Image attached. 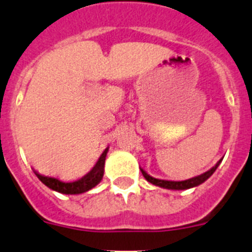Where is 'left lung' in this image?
<instances>
[{
    "label": "left lung",
    "instance_id": "left-lung-1",
    "mask_svg": "<svg viewBox=\"0 0 252 252\" xmlns=\"http://www.w3.org/2000/svg\"><path fill=\"white\" fill-rule=\"evenodd\" d=\"M220 162H221V158L216 163V166H213V167H212L211 170L207 171V172L202 173V175H199V176H196V177L188 178V180H185V181L158 180V178H155V177H153V176L148 175V173H146V171H144L141 167H140V171L148 182L153 183V185H155V186H158V187L167 188V189H177L178 191V189H188V188L197 187V186H199L201 183H203L204 181H207L212 175H213L214 171L217 170V167H218L219 163Z\"/></svg>",
    "mask_w": 252,
    "mask_h": 252
}]
</instances>
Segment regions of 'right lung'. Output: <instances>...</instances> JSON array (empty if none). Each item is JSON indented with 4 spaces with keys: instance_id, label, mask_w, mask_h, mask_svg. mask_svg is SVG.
Returning a JSON list of instances; mask_svg holds the SVG:
<instances>
[{
    "instance_id": "right-lung-1",
    "label": "right lung",
    "mask_w": 252,
    "mask_h": 252,
    "mask_svg": "<svg viewBox=\"0 0 252 252\" xmlns=\"http://www.w3.org/2000/svg\"><path fill=\"white\" fill-rule=\"evenodd\" d=\"M108 153V148L102 153V155L99 156L98 161L96 162V165L92 167V170L89 173L81 177L80 180L74 181V182H63V181L58 180V178L54 177H48V176L40 175L39 172H36L34 170V173L36 175V177L53 191L59 192V193L63 194H80L84 193V192L90 191L94 186L98 185L101 182L102 177H103L104 172V162H106V156Z\"/></svg>"
}]
</instances>
